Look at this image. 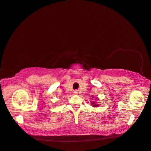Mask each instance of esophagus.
I'll return each mask as SVG.
<instances>
[{"label": "esophagus", "mask_w": 151, "mask_h": 151, "mask_svg": "<svg viewBox=\"0 0 151 151\" xmlns=\"http://www.w3.org/2000/svg\"><path fill=\"white\" fill-rule=\"evenodd\" d=\"M74 94H76V95H77L78 94V90H75V91H74Z\"/></svg>", "instance_id": "obj_1"}]
</instances>
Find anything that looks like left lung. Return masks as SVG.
Segmentation results:
<instances>
[{"instance_id":"left-lung-1","label":"left lung","mask_w":151,"mask_h":151,"mask_svg":"<svg viewBox=\"0 0 151 151\" xmlns=\"http://www.w3.org/2000/svg\"><path fill=\"white\" fill-rule=\"evenodd\" d=\"M92 98H94V96H92ZM97 100H99V99H97ZM91 105H92L94 107H98V106H99V104L96 103V102H95V101H93V102H92V103H91Z\"/></svg>"}]
</instances>
